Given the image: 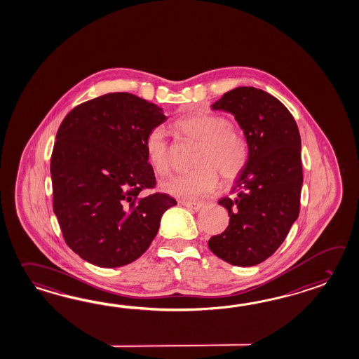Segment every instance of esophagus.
Returning <instances> with one entry per match:
<instances>
[{"label":"esophagus","mask_w":359,"mask_h":359,"mask_svg":"<svg viewBox=\"0 0 359 359\" xmlns=\"http://www.w3.org/2000/svg\"><path fill=\"white\" fill-rule=\"evenodd\" d=\"M183 206L185 208H191V210H194V211H199L201 208H203V203H201V202H189V201H182L180 202Z\"/></svg>","instance_id":"1"}]
</instances>
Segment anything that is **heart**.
Segmentation results:
<instances>
[{
	"mask_svg": "<svg viewBox=\"0 0 359 359\" xmlns=\"http://www.w3.org/2000/svg\"><path fill=\"white\" fill-rule=\"evenodd\" d=\"M179 134L198 142L196 170L171 176L162 182L165 193L182 199H197L215 191L219 172L224 180L241 175L248 162V145L245 137L233 128L231 121L214 113H194L174 123ZM144 151L153 170L166 175L172 168L174 151L165 131L151 128L144 139Z\"/></svg>",
	"mask_w": 359,
	"mask_h": 359,
	"instance_id": "obj_1",
	"label": "heart"
}]
</instances>
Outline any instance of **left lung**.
Here are the masks:
<instances>
[{
  "mask_svg": "<svg viewBox=\"0 0 359 359\" xmlns=\"http://www.w3.org/2000/svg\"><path fill=\"white\" fill-rule=\"evenodd\" d=\"M211 107L234 116L248 140V162L233 187L237 197L219 201L229 225L210 238L208 248L226 263L252 266L277 251L299 216V128L286 107L260 88H233Z\"/></svg>",
  "mask_w": 359,
  "mask_h": 359,
  "instance_id": "8db88e82",
  "label": "left lung"
}]
</instances>
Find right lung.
<instances>
[{
    "label": "right lung",
    "mask_w": 359,
    "mask_h": 359,
    "mask_svg": "<svg viewBox=\"0 0 359 359\" xmlns=\"http://www.w3.org/2000/svg\"><path fill=\"white\" fill-rule=\"evenodd\" d=\"M168 120L160 107L128 93H109L77 105L56 133L50 172L53 208L65 243L102 268L135 262L151 246L166 193L156 187L144 151L151 128Z\"/></svg>",
    "instance_id": "1"
}]
</instances>
